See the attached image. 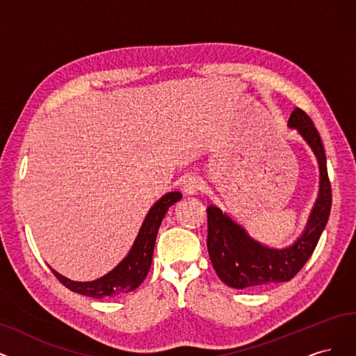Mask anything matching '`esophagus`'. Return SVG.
I'll return each instance as SVG.
<instances>
[{
	"mask_svg": "<svg viewBox=\"0 0 356 356\" xmlns=\"http://www.w3.org/2000/svg\"><path fill=\"white\" fill-rule=\"evenodd\" d=\"M200 188H202V182L194 175L187 177L186 181L182 182V191H184V194H187V195L197 194Z\"/></svg>",
	"mask_w": 356,
	"mask_h": 356,
	"instance_id": "esophagus-1",
	"label": "esophagus"
}]
</instances>
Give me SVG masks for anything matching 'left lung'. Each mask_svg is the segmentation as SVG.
I'll list each match as a JSON object with an SVG mask.
<instances>
[{
	"label": "left lung",
	"instance_id": "8db88e82",
	"mask_svg": "<svg viewBox=\"0 0 356 356\" xmlns=\"http://www.w3.org/2000/svg\"><path fill=\"white\" fill-rule=\"evenodd\" d=\"M288 127L300 134L314 153L320 182L317 200L311 209L305 229L293 244L275 248L254 239L243 225L216 206L207 207V250L219 279L227 286L245 289L291 280L314 252L332 209V188L323 143L307 113L295 108Z\"/></svg>",
	"mask_w": 356,
	"mask_h": 356
}]
</instances>
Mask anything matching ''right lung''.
<instances>
[{"label": "right lung", "instance_id": "1", "mask_svg": "<svg viewBox=\"0 0 356 356\" xmlns=\"http://www.w3.org/2000/svg\"><path fill=\"white\" fill-rule=\"evenodd\" d=\"M181 198V193L170 191L162 195L150 207L129 254L102 277L90 282H76L55 272L54 268H51L52 273L70 291L96 298V300L113 298L134 291L141 285V282L146 279L149 273L156 236H158L162 219L165 218L168 209L174 206Z\"/></svg>", "mask_w": 356, "mask_h": 356}]
</instances>
